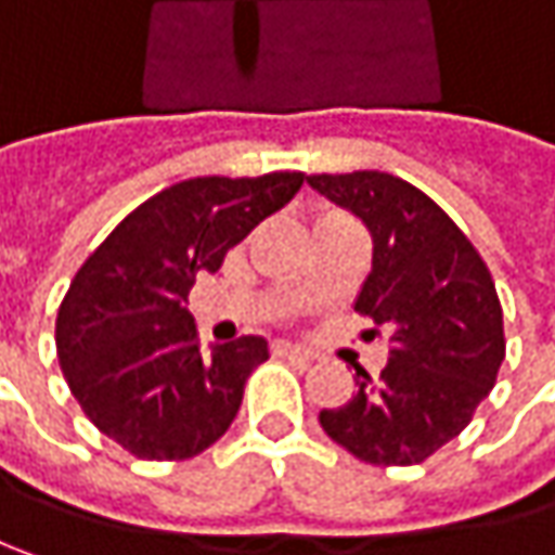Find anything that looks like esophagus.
Listing matches in <instances>:
<instances>
[{"instance_id":"1","label":"esophagus","mask_w":555,"mask_h":555,"mask_svg":"<svg viewBox=\"0 0 555 555\" xmlns=\"http://www.w3.org/2000/svg\"><path fill=\"white\" fill-rule=\"evenodd\" d=\"M276 354H282V358H298V361H310L313 358L308 348L292 343H276Z\"/></svg>"}]
</instances>
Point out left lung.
I'll return each mask as SVG.
<instances>
[{
	"label": "left lung",
	"instance_id": "8db88e82",
	"mask_svg": "<svg viewBox=\"0 0 555 555\" xmlns=\"http://www.w3.org/2000/svg\"><path fill=\"white\" fill-rule=\"evenodd\" d=\"M364 219L374 270L354 310L386 330L389 361L320 424L367 465H421L472 424L505 358L503 308L468 235L424 191L389 172L308 176Z\"/></svg>",
	"mask_w": 555,
	"mask_h": 555
}]
</instances>
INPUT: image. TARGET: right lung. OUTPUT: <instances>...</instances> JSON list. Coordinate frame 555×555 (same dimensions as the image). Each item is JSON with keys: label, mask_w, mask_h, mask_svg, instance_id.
<instances>
[{"label": "right lung", "mask_w": 555, "mask_h": 555, "mask_svg": "<svg viewBox=\"0 0 555 555\" xmlns=\"http://www.w3.org/2000/svg\"><path fill=\"white\" fill-rule=\"evenodd\" d=\"M301 184L305 172L179 181L128 212L75 273L55 317L59 364L93 427L134 459H194L235 421L267 339L204 351L188 295Z\"/></svg>", "instance_id": "1"}]
</instances>
